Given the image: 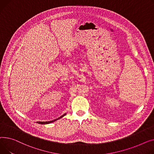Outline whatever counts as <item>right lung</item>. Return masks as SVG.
Returning <instances> with one entry per match:
<instances>
[{
	"label": "right lung",
	"instance_id": "1",
	"mask_svg": "<svg viewBox=\"0 0 154 154\" xmlns=\"http://www.w3.org/2000/svg\"><path fill=\"white\" fill-rule=\"evenodd\" d=\"M65 115H66V113H65V114H63V115H62V116H60V117H58V119H55V120L50 121H46V122H40V121H39V122H37V123H38V124H50V123H51V122H55V121H56L57 120H58V119H59L61 118L62 117H63V116H65Z\"/></svg>",
	"mask_w": 154,
	"mask_h": 154
}]
</instances>
